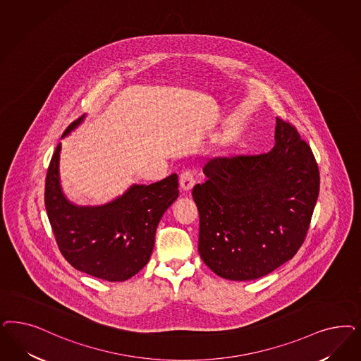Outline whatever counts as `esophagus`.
<instances>
[{
  "label": "esophagus",
  "mask_w": 361,
  "mask_h": 361,
  "mask_svg": "<svg viewBox=\"0 0 361 361\" xmlns=\"http://www.w3.org/2000/svg\"><path fill=\"white\" fill-rule=\"evenodd\" d=\"M179 185L182 187V190H185V191H190L194 185H195V178H194V174H192V171H190V170H186V171H183L180 176H179Z\"/></svg>",
  "instance_id": "34e87169"
}]
</instances>
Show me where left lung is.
<instances>
[{
  "mask_svg": "<svg viewBox=\"0 0 361 361\" xmlns=\"http://www.w3.org/2000/svg\"><path fill=\"white\" fill-rule=\"evenodd\" d=\"M192 188L199 254L223 279L266 276L298 252L308 231L320 176L310 146L276 118L275 146L259 155L212 158Z\"/></svg>",
  "mask_w": 361,
  "mask_h": 361,
  "instance_id": "left-lung-1",
  "label": "left lung"
}]
</instances>
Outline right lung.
I'll return each mask as SVG.
<instances>
[{
    "mask_svg": "<svg viewBox=\"0 0 361 361\" xmlns=\"http://www.w3.org/2000/svg\"><path fill=\"white\" fill-rule=\"evenodd\" d=\"M82 116L65 130L68 137ZM61 142L51 157L45 183V207L59 251L75 269L107 281H125L152 256L155 231L178 195V175L152 185H131L99 206H80L66 198L59 178Z\"/></svg>",
    "mask_w": 361,
    "mask_h": 361,
    "instance_id": "1",
    "label": "right lung"
}]
</instances>
